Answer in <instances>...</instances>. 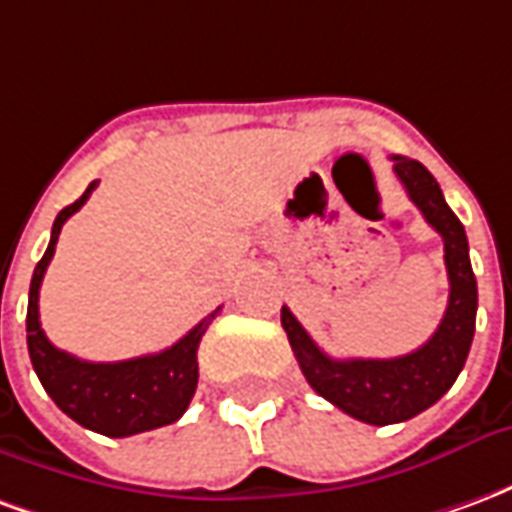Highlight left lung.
Here are the masks:
<instances>
[{"instance_id": "8db88e82", "label": "left lung", "mask_w": 512, "mask_h": 512, "mask_svg": "<svg viewBox=\"0 0 512 512\" xmlns=\"http://www.w3.org/2000/svg\"><path fill=\"white\" fill-rule=\"evenodd\" d=\"M392 161L408 200L444 241L450 301L433 337L417 351L395 359H332L315 345L296 315L282 307V329L288 332L307 384L348 417L367 425L406 422L433 406L466 365L477 318V279L461 219L450 211L436 178L419 161L406 156H392Z\"/></svg>"}]
</instances>
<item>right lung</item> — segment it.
<instances>
[{
    "mask_svg": "<svg viewBox=\"0 0 512 512\" xmlns=\"http://www.w3.org/2000/svg\"><path fill=\"white\" fill-rule=\"evenodd\" d=\"M95 186L98 180H93L82 197L68 208H62L54 219L49 249L40 257L32 274V285H29L27 348L43 389L73 422L101 436L123 439V436L145 433V430L164 428L183 417L197 389V378H200L197 348H200L202 334L208 332V326L222 307H216L186 337H180L178 343L161 354L136 356L126 362H84L54 348L46 332L40 329V282L54 257L62 224L82 208Z\"/></svg>",
    "mask_w": 512,
    "mask_h": 512,
    "instance_id": "add662e5",
    "label": "right lung"
}]
</instances>
